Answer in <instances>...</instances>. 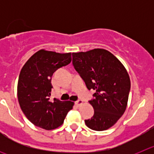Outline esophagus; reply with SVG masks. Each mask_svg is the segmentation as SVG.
<instances>
[{"mask_svg": "<svg viewBox=\"0 0 154 154\" xmlns=\"http://www.w3.org/2000/svg\"><path fill=\"white\" fill-rule=\"evenodd\" d=\"M75 104L77 105V106H81V105L83 104V101H82V99H79L78 101L75 102Z\"/></svg>", "mask_w": 154, "mask_h": 154, "instance_id": "obj_1", "label": "esophagus"}]
</instances>
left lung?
Listing matches in <instances>:
<instances>
[{"mask_svg":"<svg viewBox=\"0 0 154 154\" xmlns=\"http://www.w3.org/2000/svg\"><path fill=\"white\" fill-rule=\"evenodd\" d=\"M72 64L88 89L96 90L89 102L94 109L85 120L91 130L103 131L112 127L127 106L130 79L124 65L112 53L103 48L72 53Z\"/></svg>","mask_w":154,"mask_h":154,"instance_id":"8db88e82","label":"left lung"}]
</instances>
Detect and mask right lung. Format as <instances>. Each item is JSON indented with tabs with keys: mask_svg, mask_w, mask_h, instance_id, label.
Segmentation results:
<instances>
[{
	"mask_svg": "<svg viewBox=\"0 0 154 154\" xmlns=\"http://www.w3.org/2000/svg\"><path fill=\"white\" fill-rule=\"evenodd\" d=\"M71 61V53L41 49L21 69L17 82L18 103L25 116L35 126L46 130L56 129L72 109L73 102L50 99L53 73Z\"/></svg>",
	"mask_w": 154,
	"mask_h": 154,
	"instance_id": "obj_1",
	"label": "right lung"
}]
</instances>
